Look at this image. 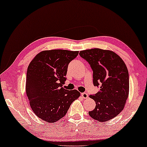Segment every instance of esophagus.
Returning a JSON list of instances; mask_svg holds the SVG:
<instances>
[{"label":"esophagus","instance_id":"34e87169","mask_svg":"<svg viewBox=\"0 0 147 147\" xmlns=\"http://www.w3.org/2000/svg\"><path fill=\"white\" fill-rule=\"evenodd\" d=\"M81 95H82V97H83V98H84V99H87V98H88V94L87 93H86V92L82 93Z\"/></svg>","mask_w":147,"mask_h":147}]
</instances>
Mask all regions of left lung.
<instances>
[{"mask_svg": "<svg viewBox=\"0 0 147 147\" xmlns=\"http://www.w3.org/2000/svg\"><path fill=\"white\" fill-rule=\"evenodd\" d=\"M79 54L93 71L94 86H100L98 93L90 96L96 105L89 115L100 122L111 120L124 109L129 93V76L126 64L110 50L95 48L81 51Z\"/></svg>", "mask_w": 147, "mask_h": 147, "instance_id": "obj_1", "label": "left lung"}]
</instances>
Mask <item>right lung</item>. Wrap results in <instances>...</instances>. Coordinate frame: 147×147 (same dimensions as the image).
<instances>
[{
	"mask_svg": "<svg viewBox=\"0 0 147 147\" xmlns=\"http://www.w3.org/2000/svg\"><path fill=\"white\" fill-rule=\"evenodd\" d=\"M78 53L63 49L43 51L28 66L26 93L30 106L38 117L48 123L63 118L80 96L78 90L63 87L68 65Z\"/></svg>",
	"mask_w": 147,
	"mask_h": 147,
	"instance_id": "right-lung-1",
	"label": "right lung"
}]
</instances>
